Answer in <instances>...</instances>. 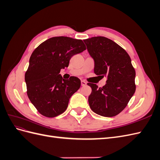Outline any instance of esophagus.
<instances>
[{
	"label": "esophagus",
	"instance_id": "1",
	"mask_svg": "<svg viewBox=\"0 0 160 160\" xmlns=\"http://www.w3.org/2000/svg\"><path fill=\"white\" fill-rule=\"evenodd\" d=\"M86 84H87V83H86L85 81H83V80L81 81V85L82 86H85Z\"/></svg>",
	"mask_w": 160,
	"mask_h": 160
}]
</instances>
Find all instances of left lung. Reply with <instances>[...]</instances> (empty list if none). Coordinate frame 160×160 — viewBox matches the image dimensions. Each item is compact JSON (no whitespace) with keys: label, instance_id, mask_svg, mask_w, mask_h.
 I'll list each match as a JSON object with an SVG mask.
<instances>
[{"label":"left lung","instance_id":"obj_1","mask_svg":"<svg viewBox=\"0 0 160 160\" xmlns=\"http://www.w3.org/2000/svg\"><path fill=\"white\" fill-rule=\"evenodd\" d=\"M83 41L94 59L95 74L108 77L103 88L88 83L92 89L88 98L90 108L99 115L113 117L126 108L136 89L131 58L124 49L108 38L93 37Z\"/></svg>","mask_w":160,"mask_h":160}]
</instances>
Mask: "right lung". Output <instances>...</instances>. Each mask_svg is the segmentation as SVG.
<instances>
[{
    "instance_id": "obj_1",
    "label": "right lung",
    "mask_w": 160,
    "mask_h": 160,
    "mask_svg": "<svg viewBox=\"0 0 160 160\" xmlns=\"http://www.w3.org/2000/svg\"><path fill=\"white\" fill-rule=\"evenodd\" d=\"M85 50L83 41L68 37L50 38L34 50L25 79L28 98L40 114L54 118L65 111L81 81L74 76L63 79L59 72L72 56Z\"/></svg>"
}]
</instances>
